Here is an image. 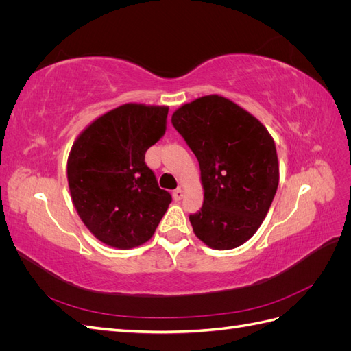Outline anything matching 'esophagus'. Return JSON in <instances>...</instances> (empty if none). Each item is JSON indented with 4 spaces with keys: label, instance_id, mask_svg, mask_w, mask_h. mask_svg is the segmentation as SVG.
Here are the masks:
<instances>
[{
    "label": "esophagus",
    "instance_id": "esophagus-1",
    "mask_svg": "<svg viewBox=\"0 0 351 351\" xmlns=\"http://www.w3.org/2000/svg\"><path fill=\"white\" fill-rule=\"evenodd\" d=\"M183 196H184V192H183V189H176L174 192H173V197H174V200L176 202H178V200H182L183 199Z\"/></svg>",
    "mask_w": 351,
    "mask_h": 351
}]
</instances>
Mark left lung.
Returning a JSON list of instances; mask_svg holds the SVG:
<instances>
[{
    "label": "left lung",
    "instance_id": "1",
    "mask_svg": "<svg viewBox=\"0 0 351 351\" xmlns=\"http://www.w3.org/2000/svg\"><path fill=\"white\" fill-rule=\"evenodd\" d=\"M171 123L200 167L204 205L189 217L195 234L217 250L241 246L258 231L277 193L274 139L258 119L218 95L184 104Z\"/></svg>",
    "mask_w": 351,
    "mask_h": 351
}]
</instances>
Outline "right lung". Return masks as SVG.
<instances>
[{
    "instance_id": "add662e5",
    "label": "right lung",
    "mask_w": 351,
    "mask_h": 351,
    "mask_svg": "<svg viewBox=\"0 0 351 351\" xmlns=\"http://www.w3.org/2000/svg\"><path fill=\"white\" fill-rule=\"evenodd\" d=\"M168 107L125 104L74 142L67 162L73 205L92 234L117 249L149 240L171 204L145 154L165 133Z\"/></svg>"
}]
</instances>
